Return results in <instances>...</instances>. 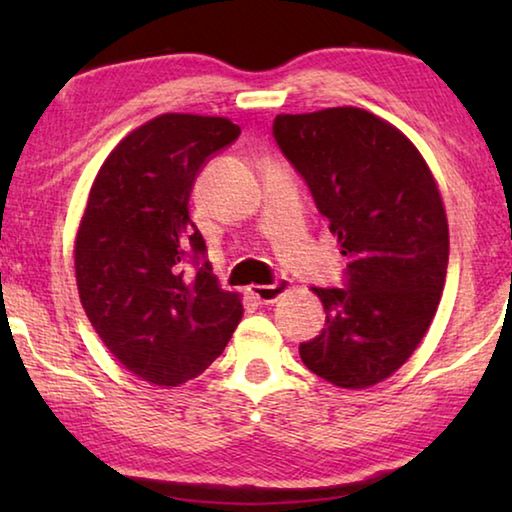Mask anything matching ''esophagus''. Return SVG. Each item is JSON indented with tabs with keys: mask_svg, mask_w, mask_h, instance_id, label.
I'll use <instances>...</instances> for the list:
<instances>
[{
	"mask_svg": "<svg viewBox=\"0 0 512 512\" xmlns=\"http://www.w3.org/2000/svg\"><path fill=\"white\" fill-rule=\"evenodd\" d=\"M287 289H289L287 280H277L273 284H253V287L248 289V293L259 302V305H273V302Z\"/></svg>",
	"mask_w": 512,
	"mask_h": 512,
	"instance_id": "obj_1",
	"label": "esophagus"
}]
</instances>
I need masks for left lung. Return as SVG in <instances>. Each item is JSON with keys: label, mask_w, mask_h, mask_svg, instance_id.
<instances>
[{"label": "left lung", "mask_w": 512, "mask_h": 512, "mask_svg": "<svg viewBox=\"0 0 512 512\" xmlns=\"http://www.w3.org/2000/svg\"><path fill=\"white\" fill-rule=\"evenodd\" d=\"M273 137L348 257L343 287H314L325 327L300 359L334 386L377 384L418 348L445 287L436 180L397 128L361 108L277 115Z\"/></svg>", "instance_id": "1"}]
</instances>
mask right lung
<instances>
[{
	"instance_id": "1",
	"label": "right lung",
	"mask_w": 512,
	"mask_h": 512,
	"mask_svg": "<svg viewBox=\"0 0 512 512\" xmlns=\"http://www.w3.org/2000/svg\"><path fill=\"white\" fill-rule=\"evenodd\" d=\"M239 135L223 117L160 115L117 144L90 189L74 248L83 309L119 363L151 384L201 375L244 314L189 219L198 173Z\"/></svg>"
}]
</instances>
